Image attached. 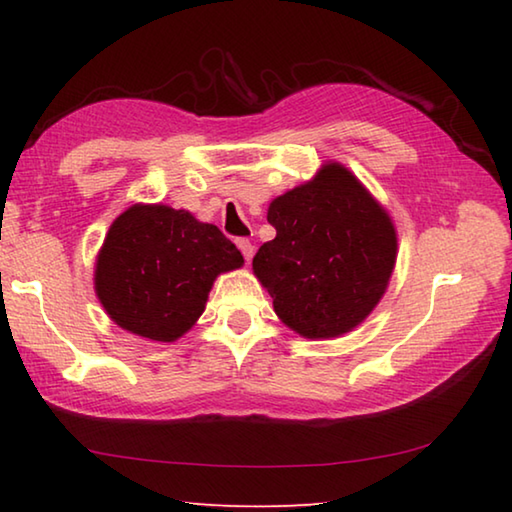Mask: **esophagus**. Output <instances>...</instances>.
Instances as JSON below:
<instances>
[{
    "instance_id": "esophagus-1",
    "label": "esophagus",
    "mask_w": 512,
    "mask_h": 512,
    "mask_svg": "<svg viewBox=\"0 0 512 512\" xmlns=\"http://www.w3.org/2000/svg\"><path fill=\"white\" fill-rule=\"evenodd\" d=\"M237 246H239V250H241V255H244V259L246 262L250 264V259H253V253H255V248H253V244H250L248 239H239L237 241Z\"/></svg>"
}]
</instances>
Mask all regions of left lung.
Masks as SVG:
<instances>
[{
    "label": "left lung",
    "mask_w": 512,
    "mask_h": 512,
    "mask_svg": "<svg viewBox=\"0 0 512 512\" xmlns=\"http://www.w3.org/2000/svg\"><path fill=\"white\" fill-rule=\"evenodd\" d=\"M277 235L253 273L288 329L331 340L360 327L392 280L398 235L383 203L349 167L327 161L268 206Z\"/></svg>",
    "instance_id": "obj_1"
}]
</instances>
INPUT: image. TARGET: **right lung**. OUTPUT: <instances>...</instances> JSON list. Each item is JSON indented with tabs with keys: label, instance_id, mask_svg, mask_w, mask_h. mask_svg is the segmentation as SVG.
Masks as SVG:
<instances>
[{
	"label": "right lung",
	"instance_id": "right-lung-1",
	"mask_svg": "<svg viewBox=\"0 0 512 512\" xmlns=\"http://www.w3.org/2000/svg\"><path fill=\"white\" fill-rule=\"evenodd\" d=\"M241 266L244 257L217 226L165 203H134L107 230L94 288L120 329L174 342L206 311L217 277Z\"/></svg>",
	"mask_w": 512,
	"mask_h": 512
}]
</instances>
